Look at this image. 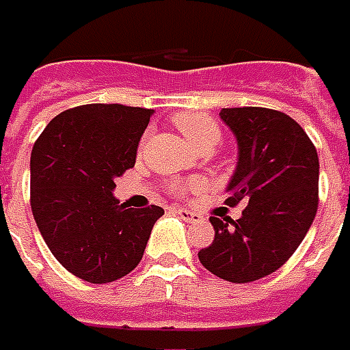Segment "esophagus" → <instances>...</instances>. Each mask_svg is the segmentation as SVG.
<instances>
[{
    "instance_id": "obj_1",
    "label": "esophagus",
    "mask_w": 350,
    "mask_h": 350,
    "mask_svg": "<svg viewBox=\"0 0 350 350\" xmlns=\"http://www.w3.org/2000/svg\"><path fill=\"white\" fill-rule=\"evenodd\" d=\"M174 215H178L182 220L185 222H191V224H199V222H203V216L197 215L193 211H187V208H182V206H178L174 208Z\"/></svg>"
}]
</instances>
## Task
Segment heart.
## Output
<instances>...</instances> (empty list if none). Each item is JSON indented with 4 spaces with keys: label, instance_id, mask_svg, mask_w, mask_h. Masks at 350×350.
I'll return each mask as SVG.
<instances>
[{
    "label": "heart",
    "instance_id": "1",
    "mask_svg": "<svg viewBox=\"0 0 350 350\" xmlns=\"http://www.w3.org/2000/svg\"><path fill=\"white\" fill-rule=\"evenodd\" d=\"M174 124L184 134L189 145H193L199 153H211L222 139V132H220L218 122L208 115H203V113H180V115L174 116ZM193 189H197L195 184L174 185L176 193L193 191Z\"/></svg>",
    "mask_w": 350,
    "mask_h": 350
}]
</instances>
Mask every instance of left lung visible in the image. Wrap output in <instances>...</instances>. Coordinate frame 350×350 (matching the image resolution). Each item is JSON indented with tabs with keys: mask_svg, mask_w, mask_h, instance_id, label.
I'll return each instance as SVG.
<instances>
[{
	"mask_svg": "<svg viewBox=\"0 0 350 350\" xmlns=\"http://www.w3.org/2000/svg\"><path fill=\"white\" fill-rule=\"evenodd\" d=\"M237 139V166L226 205L241 218L211 216L213 243L199 251L208 272L234 284L275 272L297 251L318 208L320 163L314 144L285 113L265 107L222 109Z\"/></svg>",
	"mask_w": 350,
	"mask_h": 350,
	"instance_id": "8db88e82",
	"label": "left lung"
}]
</instances>
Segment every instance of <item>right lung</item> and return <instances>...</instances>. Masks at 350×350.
Masks as SVG:
<instances>
[{
  "instance_id": "right-lung-1",
  "label": "right lung",
  "mask_w": 350,
  "mask_h": 350,
  "mask_svg": "<svg viewBox=\"0 0 350 350\" xmlns=\"http://www.w3.org/2000/svg\"><path fill=\"white\" fill-rule=\"evenodd\" d=\"M153 109L113 103L63 111L30 157V205L57 260L90 284H109L139 265L161 206L130 208L115 180L135 165Z\"/></svg>"
}]
</instances>
